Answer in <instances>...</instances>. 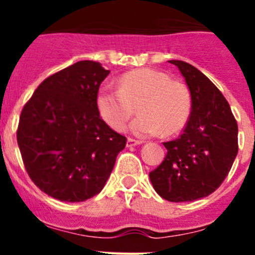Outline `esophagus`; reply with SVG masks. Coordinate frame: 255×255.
Returning a JSON list of instances; mask_svg holds the SVG:
<instances>
[{
	"label": "esophagus",
	"instance_id": "34e87169",
	"mask_svg": "<svg viewBox=\"0 0 255 255\" xmlns=\"http://www.w3.org/2000/svg\"><path fill=\"white\" fill-rule=\"evenodd\" d=\"M141 143H143L141 140H135V139L132 138L128 139V147H135V145H139V144Z\"/></svg>",
	"mask_w": 255,
	"mask_h": 255
}]
</instances>
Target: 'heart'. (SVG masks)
<instances>
[{
    "instance_id": "heart-1",
    "label": "heart",
    "mask_w": 255,
    "mask_h": 255,
    "mask_svg": "<svg viewBox=\"0 0 255 255\" xmlns=\"http://www.w3.org/2000/svg\"><path fill=\"white\" fill-rule=\"evenodd\" d=\"M136 105L139 116L130 125L132 134L172 135L189 120L191 96L185 84L154 69L132 70L121 76L119 89L103 85L97 92V111L116 131L124 130Z\"/></svg>"
}]
</instances>
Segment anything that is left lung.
I'll return each instance as SVG.
<instances>
[{
    "instance_id": "left-lung-1",
    "label": "left lung",
    "mask_w": 255,
    "mask_h": 255,
    "mask_svg": "<svg viewBox=\"0 0 255 255\" xmlns=\"http://www.w3.org/2000/svg\"><path fill=\"white\" fill-rule=\"evenodd\" d=\"M179 67L191 96V112L184 132L163 143L167 154L149 179L168 202H193L208 197L224 182L238 154V123L229 102L213 83L193 65Z\"/></svg>"
}]
</instances>
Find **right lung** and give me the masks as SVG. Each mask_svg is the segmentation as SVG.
<instances>
[{
  "mask_svg": "<svg viewBox=\"0 0 255 255\" xmlns=\"http://www.w3.org/2000/svg\"><path fill=\"white\" fill-rule=\"evenodd\" d=\"M110 70L79 61L48 76L22 108L17 145L31 181L62 202L100 193L126 138L101 119L96 96Z\"/></svg>",
  "mask_w": 255,
  "mask_h": 255,
  "instance_id": "1",
  "label": "right lung"
}]
</instances>
